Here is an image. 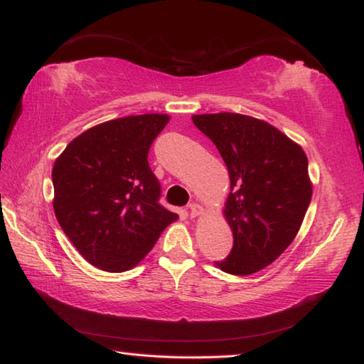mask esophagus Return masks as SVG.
Wrapping results in <instances>:
<instances>
[{
  "mask_svg": "<svg viewBox=\"0 0 364 364\" xmlns=\"http://www.w3.org/2000/svg\"><path fill=\"white\" fill-rule=\"evenodd\" d=\"M189 213H191V218H197V216H200L203 213V208L200 207L199 203H191L189 205Z\"/></svg>",
  "mask_w": 364,
  "mask_h": 364,
  "instance_id": "1",
  "label": "esophagus"
}]
</instances>
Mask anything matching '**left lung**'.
<instances>
[{
    "label": "left lung",
    "mask_w": 364,
    "mask_h": 364,
    "mask_svg": "<svg viewBox=\"0 0 364 364\" xmlns=\"http://www.w3.org/2000/svg\"><path fill=\"white\" fill-rule=\"evenodd\" d=\"M193 122L215 143L230 180L224 216L234 247L216 267L232 275L255 274L272 264L301 228L312 199L307 156L261 119L216 113L196 114Z\"/></svg>",
    "instance_id": "obj_1"
}]
</instances>
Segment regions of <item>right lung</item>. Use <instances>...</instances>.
I'll return each mask as SVG.
<instances>
[{
	"label": "right lung",
	"instance_id": "obj_1",
	"mask_svg": "<svg viewBox=\"0 0 364 364\" xmlns=\"http://www.w3.org/2000/svg\"><path fill=\"white\" fill-rule=\"evenodd\" d=\"M168 121L153 113L98 124L55 159L57 221L92 266L130 270L178 220L159 203L161 184L148 164L151 144Z\"/></svg>",
	"mask_w": 364,
	"mask_h": 364
}]
</instances>
